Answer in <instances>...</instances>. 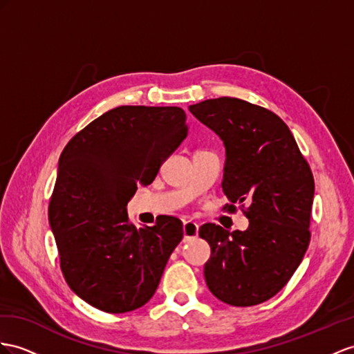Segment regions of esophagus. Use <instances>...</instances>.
I'll return each instance as SVG.
<instances>
[{"mask_svg": "<svg viewBox=\"0 0 354 354\" xmlns=\"http://www.w3.org/2000/svg\"><path fill=\"white\" fill-rule=\"evenodd\" d=\"M183 232H184V241L196 238L198 233V225H197V223H194L192 220H187V221H184Z\"/></svg>", "mask_w": 354, "mask_h": 354, "instance_id": "esophagus-1", "label": "esophagus"}]
</instances>
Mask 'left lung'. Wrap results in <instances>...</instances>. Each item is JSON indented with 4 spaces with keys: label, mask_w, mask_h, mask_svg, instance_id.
<instances>
[{
    "label": "left lung",
    "mask_w": 354,
    "mask_h": 354,
    "mask_svg": "<svg viewBox=\"0 0 354 354\" xmlns=\"http://www.w3.org/2000/svg\"><path fill=\"white\" fill-rule=\"evenodd\" d=\"M223 140V192L248 205L247 230L212 223L198 229L211 247L205 279L211 293L234 306L268 301L292 278L310 243L314 178L279 116L239 98L220 97L188 107Z\"/></svg>",
    "instance_id": "1"
}]
</instances>
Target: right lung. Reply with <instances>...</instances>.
Segmentation results:
<instances>
[{
	"mask_svg": "<svg viewBox=\"0 0 354 354\" xmlns=\"http://www.w3.org/2000/svg\"><path fill=\"white\" fill-rule=\"evenodd\" d=\"M180 107L120 106L79 131L62 151L49 225L70 288L98 310H138L156 293L183 241V221L161 215L138 229L127 203L187 138Z\"/></svg>",
	"mask_w": 354,
	"mask_h": 354,
	"instance_id": "right-lung-1",
	"label": "right lung"
}]
</instances>
